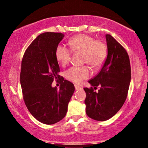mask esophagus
Listing matches in <instances>:
<instances>
[{"label":"esophagus","mask_w":148,"mask_h":148,"mask_svg":"<svg viewBox=\"0 0 148 148\" xmlns=\"http://www.w3.org/2000/svg\"><path fill=\"white\" fill-rule=\"evenodd\" d=\"M75 90H81V89H82V87H79V86H78V85H75Z\"/></svg>","instance_id":"esophagus-1"}]
</instances>
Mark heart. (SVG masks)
<instances>
[{
  "mask_svg": "<svg viewBox=\"0 0 148 148\" xmlns=\"http://www.w3.org/2000/svg\"><path fill=\"white\" fill-rule=\"evenodd\" d=\"M69 45L74 53H83V63H88L94 69H99L105 62L108 49L103 42L96 41L91 36L81 34L69 40ZM71 51L63 44H59L56 49V58L61 65H67L71 57ZM68 80L81 84L90 75L88 67H73L65 73Z\"/></svg>",
  "mask_w": 148,
  "mask_h": 148,
  "instance_id": "b5f03b06",
  "label": "heart"
}]
</instances>
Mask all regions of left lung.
<instances>
[{
  "mask_svg": "<svg viewBox=\"0 0 148 148\" xmlns=\"http://www.w3.org/2000/svg\"><path fill=\"white\" fill-rule=\"evenodd\" d=\"M108 54L101 70L88 83L98 92L84 88L86 92V113L93 120L105 121L119 112L126 101L131 81L128 53L112 36L106 35Z\"/></svg>",
  "mask_w": 148,
  "mask_h": 148,
  "instance_id": "obj_1",
  "label": "left lung"
}]
</instances>
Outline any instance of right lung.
Wrapping results in <instances>:
<instances>
[{
    "label": "right lung",
    "mask_w": 148,
    "mask_h": 148,
    "mask_svg": "<svg viewBox=\"0 0 148 148\" xmlns=\"http://www.w3.org/2000/svg\"><path fill=\"white\" fill-rule=\"evenodd\" d=\"M64 37L61 33L41 34L31 43L23 56L20 71L24 103L31 114L45 124H53L65 116L75 91L73 84L59 75L56 47ZM59 78V90L51 86Z\"/></svg>",
    "instance_id": "1"
}]
</instances>
